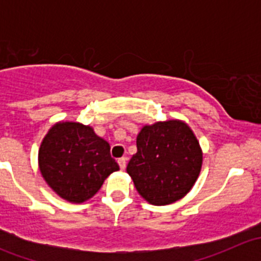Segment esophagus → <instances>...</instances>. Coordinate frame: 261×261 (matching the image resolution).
<instances>
[{
	"label": "esophagus",
	"instance_id": "34e87169",
	"mask_svg": "<svg viewBox=\"0 0 261 261\" xmlns=\"http://www.w3.org/2000/svg\"><path fill=\"white\" fill-rule=\"evenodd\" d=\"M118 162V165H120V169L123 170L126 168V163H127V159L126 158H120V159L117 160Z\"/></svg>",
	"mask_w": 261,
	"mask_h": 261
}]
</instances>
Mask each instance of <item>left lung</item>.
I'll return each instance as SVG.
<instances>
[{"mask_svg": "<svg viewBox=\"0 0 261 261\" xmlns=\"http://www.w3.org/2000/svg\"><path fill=\"white\" fill-rule=\"evenodd\" d=\"M136 146L126 170L144 199L165 206L191 191L201 172L202 150L186 122L168 120L144 126Z\"/></svg>", "mask_w": 261, "mask_h": 261, "instance_id": "1", "label": "left lung"}]
</instances>
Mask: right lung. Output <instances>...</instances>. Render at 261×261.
Returning a JSON list of instances; mask_svg holds the SVG:
<instances>
[{
    "instance_id": "obj_1",
    "label": "right lung",
    "mask_w": 261,
    "mask_h": 261,
    "mask_svg": "<svg viewBox=\"0 0 261 261\" xmlns=\"http://www.w3.org/2000/svg\"><path fill=\"white\" fill-rule=\"evenodd\" d=\"M39 168L50 188L67 201L82 203L118 170L110 144L80 122H58L39 149Z\"/></svg>"
}]
</instances>
